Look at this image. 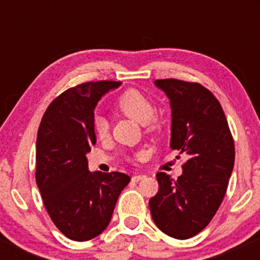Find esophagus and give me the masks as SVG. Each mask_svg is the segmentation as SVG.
Masks as SVG:
<instances>
[{
    "mask_svg": "<svg viewBox=\"0 0 260 260\" xmlns=\"http://www.w3.org/2000/svg\"><path fill=\"white\" fill-rule=\"evenodd\" d=\"M145 175H135V176L132 177V181L133 182H138V181H141V180H143L145 179Z\"/></svg>",
    "mask_w": 260,
    "mask_h": 260,
    "instance_id": "34e87169",
    "label": "esophagus"
}]
</instances>
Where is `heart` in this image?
I'll return each mask as SVG.
<instances>
[{
  "label": "heart",
  "instance_id": "heart-1",
  "mask_svg": "<svg viewBox=\"0 0 260 260\" xmlns=\"http://www.w3.org/2000/svg\"><path fill=\"white\" fill-rule=\"evenodd\" d=\"M115 108L120 113L127 115L128 118H132L136 122L145 124L148 129L153 131L159 127V120L154 117L156 107H154L153 102L137 89H128V90L123 91L115 102ZM108 120L101 115L95 117L94 119L95 135L99 138H104L108 135Z\"/></svg>",
  "mask_w": 260,
  "mask_h": 260
}]
</instances>
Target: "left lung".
<instances>
[{
    "label": "left lung",
    "mask_w": 260,
    "mask_h": 260,
    "mask_svg": "<svg viewBox=\"0 0 260 260\" xmlns=\"http://www.w3.org/2000/svg\"><path fill=\"white\" fill-rule=\"evenodd\" d=\"M154 85L172 109L171 146L188 154L177 180L157 174L158 192L149 200L152 219L175 239L205 229L221 205L235 161V147L219 101L199 83L161 79Z\"/></svg>",
    "instance_id": "left-lung-1"
}]
</instances>
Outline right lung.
<instances>
[{
  "label": "right lung",
  "mask_w": 260,
  "mask_h": 260,
  "mask_svg": "<svg viewBox=\"0 0 260 260\" xmlns=\"http://www.w3.org/2000/svg\"><path fill=\"white\" fill-rule=\"evenodd\" d=\"M119 81H88L60 94L46 109L36 140V183L52 222L69 239L86 242L108 226L118 196L129 183L122 172H90L95 145L94 108Z\"/></svg>",
  "instance_id": "add662e5"
}]
</instances>
